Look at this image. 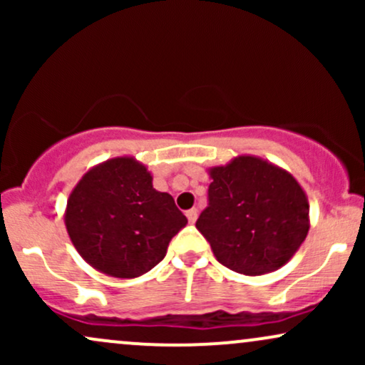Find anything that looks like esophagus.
Instances as JSON below:
<instances>
[{"label":"esophagus","instance_id":"esophagus-1","mask_svg":"<svg viewBox=\"0 0 365 365\" xmlns=\"http://www.w3.org/2000/svg\"><path fill=\"white\" fill-rule=\"evenodd\" d=\"M187 217H188V223H195V220H197V209H195V207L188 209V211H187Z\"/></svg>","mask_w":365,"mask_h":365}]
</instances>
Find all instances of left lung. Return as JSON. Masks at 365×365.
Wrapping results in <instances>:
<instances>
[{
  "label": "left lung",
  "mask_w": 365,
  "mask_h": 365,
  "mask_svg": "<svg viewBox=\"0 0 365 365\" xmlns=\"http://www.w3.org/2000/svg\"><path fill=\"white\" fill-rule=\"evenodd\" d=\"M209 206L195 228L223 266L245 276L284 266L309 233V200L290 171L242 154L207 170Z\"/></svg>",
  "instance_id": "left-lung-1"
}]
</instances>
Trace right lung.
<instances>
[{"instance_id": "add662e5", "label": "right lung", "mask_w": 365, "mask_h": 365, "mask_svg": "<svg viewBox=\"0 0 365 365\" xmlns=\"http://www.w3.org/2000/svg\"><path fill=\"white\" fill-rule=\"evenodd\" d=\"M187 217L173 197L153 187L132 156L92 166L70 192L65 226L81 257L113 278H139L166 255Z\"/></svg>"}]
</instances>
